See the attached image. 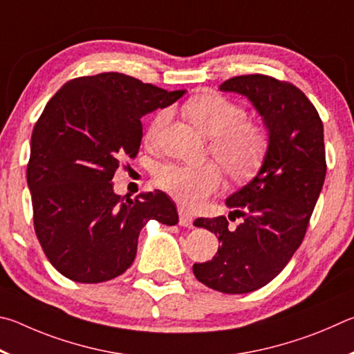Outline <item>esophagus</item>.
<instances>
[{
    "mask_svg": "<svg viewBox=\"0 0 354 354\" xmlns=\"http://www.w3.org/2000/svg\"><path fill=\"white\" fill-rule=\"evenodd\" d=\"M178 216H180V221H178V224L182 227H193V214L189 212H187L185 208H178Z\"/></svg>",
    "mask_w": 354,
    "mask_h": 354,
    "instance_id": "34e87169",
    "label": "esophagus"
}]
</instances>
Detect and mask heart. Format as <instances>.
Segmentation results:
<instances>
[{
    "mask_svg": "<svg viewBox=\"0 0 354 354\" xmlns=\"http://www.w3.org/2000/svg\"><path fill=\"white\" fill-rule=\"evenodd\" d=\"M183 113L209 136V152L234 180L252 176L261 165L269 147V132L261 122L245 118L243 105L219 93H202L183 104ZM167 120L169 111L160 110L149 124L146 140H157ZM155 183L182 205L197 207L219 189L222 174L216 163H166L155 169Z\"/></svg>",
    "mask_w": 354,
    "mask_h": 354,
    "instance_id": "heart-1",
    "label": "heart"
}]
</instances>
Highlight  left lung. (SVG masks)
<instances>
[{
  "mask_svg": "<svg viewBox=\"0 0 354 354\" xmlns=\"http://www.w3.org/2000/svg\"><path fill=\"white\" fill-rule=\"evenodd\" d=\"M221 90L250 99L269 130V147L257 176L227 199L243 218L236 228L225 216L194 221L221 247L193 272L219 292L247 294L274 280L305 238L326 176L324 122L305 93L286 80L245 74L225 80Z\"/></svg>",
  "mask_w": 354,
  "mask_h": 354,
  "instance_id": "1",
  "label": "left lung"
}]
</instances>
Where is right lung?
<instances>
[{
    "label": "right lung",
    "mask_w": 354,
    "mask_h": 354,
    "mask_svg": "<svg viewBox=\"0 0 354 354\" xmlns=\"http://www.w3.org/2000/svg\"><path fill=\"white\" fill-rule=\"evenodd\" d=\"M183 95L101 73L68 80L48 101L30 136L26 177L37 239L64 277L109 281L132 266L147 221L178 222L163 191L122 201L111 178L124 158L138 155L141 116Z\"/></svg>",
    "instance_id": "obj_1"
}]
</instances>
